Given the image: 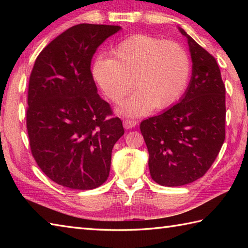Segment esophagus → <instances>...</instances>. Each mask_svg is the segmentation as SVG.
<instances>
[{"label": "esophagus", "mask_w": 248, "mask_h": 248, "mask_svg": "<svg viewBox=\"0 0 248 248\" xmlns=\"http://www.w3.org/2000/svg\"><path fill=\"white\" fill-rule=\"evenodd\" d=\"M138 124V121L134 119H124V127L125 129H132L135 125Z\"/></svg>", "instance_id": "1"}]
</instances>
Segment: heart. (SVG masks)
I'll list each match as a JSON object with an SVG mask.
<instances>
[{"mask_svg":"<svg viewBox=\"0 0 248 248\" xmlns=\"http://www.w3.org/2000/svg\"><path fill=\"white\" fill-rule=\"evenodd\" d=\"M109 53L110 59L94 61L93 77L114 103L128 94L134 82L138 91L119 109L124 115L140 116L152 108L170 107L186 87L191 71L188 54L175 41L138 34L120 41Z\"/></svg>","mask_w":248,"mask_h":248,"instance_id":"b5f03b06","label":"heart"}]
</instances>
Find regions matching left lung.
Listing matches in <instances>:
<instances>
[{
  "label": "left lung",
  "instance_id": "left-lung-1",
  "mask_svg": "<svg viewBox=\"0 0 248 248\" xmlns=\"http://www.w3.org/2000/svg\"><path fill=\"white\" fill-rule=\"evenodd\" d=\"M180 31L187 38L193 62L188 87L180 102L140 125L151 178L163 186H186L202 178L225 140L226 88L217 60Z\"/></svg>",
  "mask_w": 248,
  "mask_h": 248
}]
</instances>
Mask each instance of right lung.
<instances>
[{"label":"right lung","mask_w":248,"mask_h":248,"mask_svg":"<svg viewBox=\"0 0 248 248\" xmlns=\"http://www.w3.org/2000/svg\"><path fill=\"white\" fill-rule=\"evenodd\" d=\"M118 25L82 23L66 30L37 56L28 89L26 129L31 155L46 177L73 189L108 180L123 121L100 98L93 55Z\"/></svg>","instance_id":"1"}]
</instances>
